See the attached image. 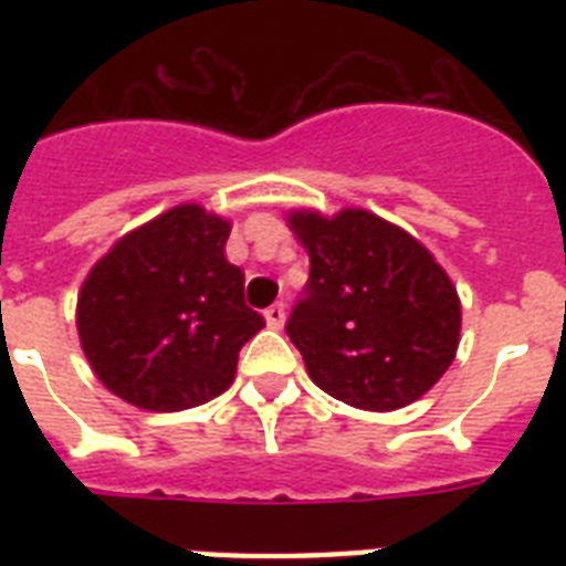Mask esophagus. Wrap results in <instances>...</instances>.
<instances>
[{
  "label": "esophagus",
  "mask_w": 566,
  "mask_h": 566,
  "mask_svg": "<svg viewBox=\"0 0 566 566\" xmlns=\"http://www.w3.org/2000/svg\"><path fill=\"white\" fill-rule=\"evenodd\" d=\"M264 319H266V326H270V328H282L284 326V305H282V302L270 305V308L264 311Z\"/></svg>",
  "instance_id": "obj_1"
}]
</instances>
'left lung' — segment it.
Segmentation results:
<instances>
[{
  "mask_svg": "<svg viewBox=\"0 0 566 566\" xmlns=\"http://www.w3.org/2000/svg\"><path fill=\"white\" fill-rule=\"evenodd\" d=\"M311 275L287 335L311 381L361 411L417 402L455 361L461 300L408 231L364 208L287 213Z\"/></svg>",
  "mask_w": 566,
  "mask_h": 566,
  "instance_id": "left-lung-1",
  "label": "left lung"
}]
</instances>
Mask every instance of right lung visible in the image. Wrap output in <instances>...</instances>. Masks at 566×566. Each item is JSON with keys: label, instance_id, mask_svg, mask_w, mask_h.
Segmentation results:
<instances>
[{"label": "right lung", "instance_id": "add662e5", "mask_svg": "<svg viewBox=\"0 0 566 566\" xmlns=\"http://www.w3.org/2000/svg\"><path fill=\"white\" fill-rule=\"evenodd\" d=\"M231 222L185 202L137 226L93 264L75 305L84 358L144 411H185L234 381L240 346L264 328L226 261Z\"/></svg>", "mask_w": 566, "mask_h": 566}]
</instances>
